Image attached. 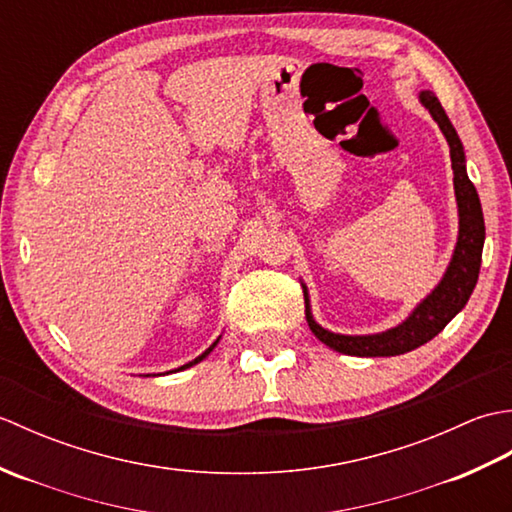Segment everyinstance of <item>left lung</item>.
<instances>
[{
	"label": "left lung",
	"instance_id": "1",
	"mask_svg": "<svg viewBox=\"0 0 512 512\" xmlns=\"http://www.w3.org/2000/svg\"><path fill=\"white\" fill-rule=\"evenodd\" d=\"M420 103L427 107L433 121L438 123L440 132L444 134L451 149V169H453V189H455V202H458V242H455L451 262L444 270L440 284L433 288L427 297H424L416 308L411 310L409 317L398 323L396 328H389L378 334H336L321 328L314 321L312 308H310V295L308 286L301 281L303 299H306V319L310 330L321 343L332 347L334 352L350 354V356H398L416 350V347L431 341L433 336L440 334L447 323L458 314L469 297L473 295V288L480 277L482 266V248H484V213L480 204V195H477L473 182L466 173V156L462 140L451 125L447 112L442 110L438 96L422 90Z\"/></svg>",
	"mask_w": 512,
	"mask_h": 512
}]
</instances>
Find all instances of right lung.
Here are the masks:
<instances>
[{"instance_id":"1","label":"right lung","mask_w":512,"mask_h":512,"mask_svg":"<svg viewBox=\"0 0 512 512\" xmlns=\"http://www.w3.org/2000/svg\"><path fill=\"white\" fill-rule=\"evenodd\" d=\"M220 339H222V336H217V341H215V343H213V345L209 347V350H204V352H202V354H200L198 358H193V361H189L187 365H182V367H178V369H173V372H182V369H187V367H193V365H198L200 361H204V358H206V356H209V354L213 352V347H215L217 343H220ZM167 374H169V372H167Z\"/></svg>"}]
</instances>
